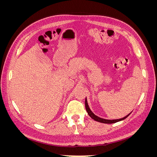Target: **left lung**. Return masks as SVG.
<instances>
[{"instance_id": "1", "label": "left lung", "mask_w": 157, "mask_h": 157, "mask_svg": "<svg viewBox=\"0 0 157 157\" xmlns=\"http://www.w3.org/2000/svg\"><path fill=\"white\" fill-rule=\"evenodd\" d=\"M85 107H86V111L88 114V115L91 117L92 119H94V121H98L99 122H101V123H104V124H113V123H115L117 122H119L121 121L124 120L125 118H126L128 116H129L131 113L130 114H128V115H126V117H124V118H120V119H115V120H107V119H104V118H101L100 117H99L98 116H96V115H94V114L92 113V111L90 110V109L88 105V102H87V99L86 98L85 99Z\"/></svg>"}]
</instances>
